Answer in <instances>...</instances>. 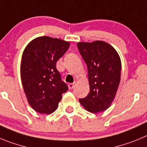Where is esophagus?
Instances as JSON below:
<instances>
[{
	"instance_id": "esophagus-1",
	"label": "esophagus",
	"mask_w": 147,
	"mask_h": 147,
	"mask_svg": "<svg viewBox=\"0 0 147 147\" xmlns=\"http://www.w3.org/2000/svg\"><path fill=\"white\" fill-rule=\"evenodd\" d=\"M74 86H75V83H69L68 87H69V89H72V88H73Z\"/></svg>"
}]
</instances>
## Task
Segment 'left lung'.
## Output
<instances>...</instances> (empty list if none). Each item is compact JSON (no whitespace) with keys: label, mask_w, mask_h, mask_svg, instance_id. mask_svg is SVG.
Wrapping results in <instances>:
<instances>
[{"label":"left lung","mask_w":147,"mask_h":147,"mask_svg":"<svg viewBox=\"0 0 147 147\" xmlns=\"http://www.w3.org/2000/svg\"><path fill=\"white\" fill-rule=\"evenodd\" d=\"M88 68L90 92L80 104L91 113L108 109L114 100L121 79V59L114 47L103 41L78 42Z\"/></svg>","instance_id":"8db88e82"}]
</instances>
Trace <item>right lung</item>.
Instances as JSON below:
<instances>
[{
  "mask_svg": "<svg viewBox=\"0 0 147 147\" xmlns=\"http://www.w3.org/2000/svg\"><path fill=\"white\" fill-rule=\"evenodd\" d=\"M70 43L50 36H39L29 42L22 53L20 75L30 106L39 113L51 114L59 106L68 86L61 81L56 62Z\"/></svg>",
  "mask_w": 147,
  "mask_h": 147,
  "instance_id": "obj_1",
  "label": "right lung"
}]
</instances>
